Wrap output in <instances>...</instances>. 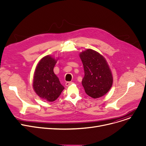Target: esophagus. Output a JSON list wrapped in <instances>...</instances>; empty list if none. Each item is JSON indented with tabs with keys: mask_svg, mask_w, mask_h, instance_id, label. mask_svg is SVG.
Masks as SVG:
<instances>
[{
	"mask_svg": "<svg viewBox=\"0 0 146 146\" xmlns=\"http://www.w3.org/2000/svg\"><path fill=\"white\" fill-rule=\"evenodd\" d=\"M72 84H73L72 82H66L65 83V85H66V86H69V85H71Z\"/></svg>",
	"mask_w": 146,
	"mask_h": 146,
	"instance_id": "obj_1",
	"label": "esophagus"
}]
</instances>
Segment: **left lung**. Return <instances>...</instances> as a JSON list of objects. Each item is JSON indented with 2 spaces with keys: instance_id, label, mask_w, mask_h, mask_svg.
Here are the masks:
<instances>
[{
  "instance_id": "8db88e82",
  "label": "left lung",
  "mask_w": 146,
  "mask_h": 146,
  "mask_svg": "<svg viewBox=\"0 0 146 146\" xmlns=\"http://www.w3.org/2000/svg\"><path fill=\"white\" fill-rule=\"evenodd\" d=\"M84 76L82 86L88 96L98 98L104 96L112 87L113 78L105 58L97 51L88 49L80 54Z\"/></svg>"
}]
</instances>
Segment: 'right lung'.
<instances>
[{"instance_id": "1", "label": "right lung", "mask_w": 146, "mask_h": 146, "mask_svg": "<svg viewBox=\"0 0 146 146\" xmlns=\"http://www.w3.org/2000/svg\"><path fill=\"white\" fill-rule=\"evenodd\" d=\"M56 61L50 55L42 58L36 66L33 76L34 91L42 99L49 102L56 100L64 89L54 72Z\"/></svg>"}]
</instances>
